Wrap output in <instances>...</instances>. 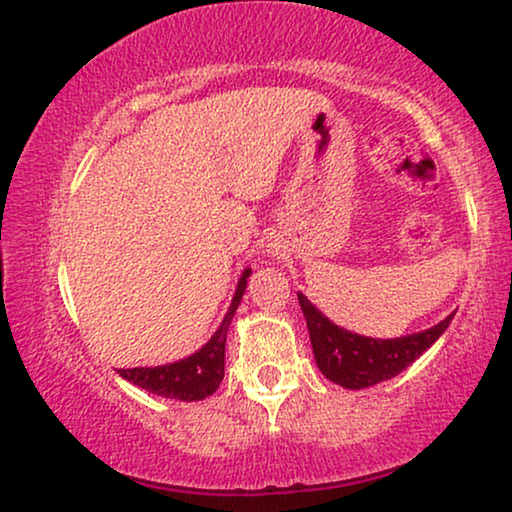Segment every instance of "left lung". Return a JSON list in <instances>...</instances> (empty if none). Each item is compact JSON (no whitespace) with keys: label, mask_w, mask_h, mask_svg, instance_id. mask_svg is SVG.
<instances>
[{"label":"left lung","mask_w":512,"mask_h":512,"mask_svg":"<svg viewBox=\"0 0 512 512\" xmlns=\"http://www.w3.org/2000/svg\"><path fill=\"white\" fill-rule=\"evenodd\" d=\"M300 310L310 331L312 352L317 366L328 380L345 389H366L377 382L391 380L419 359L450 326L454 314L426 331L380 340L345 331L326 319L303 293H298Z\"/></svg>","instance_id":"left-lung-1"}]
</instances>
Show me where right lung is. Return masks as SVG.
I'll return each mask as SVG.
<instances>
[{
    "label": "right lung",
    "mask_w": 512,
    "mask_h": 512,
    "mask_svg": "<svg viewBox=\"0 0 512 512\" xmlns=\"http://www.w3.org/2000/svg\"><path fill=\"white\" fill-rule=\"evenodd\" d=\"M251 270L242 272L240 282H237L233 303L228 307V314L223 317L221 326L216 328L212 340L198 352L186 356L177 363H165L156 368H123L118 370L123 380H128L137 387H142L151 394L163 398H177V401H202V398L212 396L223 380V359H226V335L228 326L233 321V314L240 305L247 289V277Z\"/></svg>",
    "instance_id": "obj_1"
}]
</instances>
